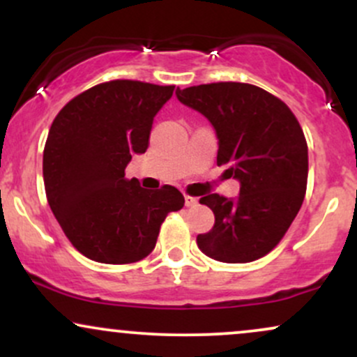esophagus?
Segmentation results:
<instances>
[{
    "instance_id": "obj_1",
    "label": "esophagus",
    "mask_w": 357,
    "mask_h": 357,
    "mask_svg": "<svg viewBox=\"0 0 357 357\" xmlns=\"http://www.w3.org/2000/svg\"><path fill=\"white\" fill-rule=\"evenodd\" d=\"M184 204L186 206H195V204H198V198H192V196H184Z\"/></svg>"
}]
</instances>
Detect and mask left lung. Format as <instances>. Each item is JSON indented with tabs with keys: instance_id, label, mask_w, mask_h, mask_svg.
I'll list each match as a JSON object with an SVG mask.
<instances>
[{
	"instance_id": "8db88e82",
	"label": "left lung",
	"mask_w": 357,
	"mask_h": 357,
	"mask_svg": "<svg viewBox=\"0 0 357 357\" xmlns=\"http://www.w3.org/2000/svg\"><path fill=\"white\" fill-rule=\"evenodd\" d=\"M181 104L210 121L218 137V166L240 183L236 198L206 195L215 227L198 235L204 255L247 264L277 247L301 210L309 155L296 116L267 90L240 82L176 90Z\"/></svg>"
}]
</instances>
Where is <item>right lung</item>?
I'll return each instance as SVG.
<instances>
[{
    "instance_id": "1",
    "label": "right lung",
    "mask_w": 357,
    "mask_h": 357,
    "mask_svg": "<svg viewBox=\"0 0 357 357\" xmlns=\"http://www.w3.org/2000/svg\"><path fill=\"white\" fill-rule=\"evenodd\" d=\"M174 85L112 80L85 90L60 110L43 151L53 215L82 255L134 264L153 252L167 213L184 206L174 186L144 190L127 179L132 154L146 153L155 114Z\"/></svg>"
}]
</instances>
